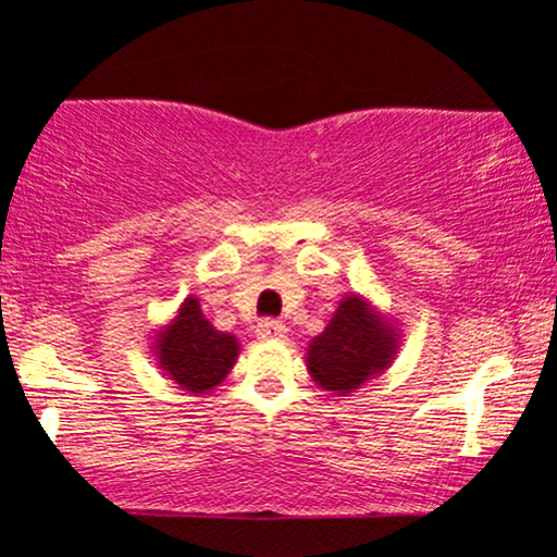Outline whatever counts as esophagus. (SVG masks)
<instances>
[{
    "label": "esophagus",
    "instance_id": "34e87169",
    "mask_svg": "<svg viewBox=\"0 0 557 557\" xmlns=\"http://www.w3.org/2000/svg\"><path fill=\"white\" fill-rule=\"evenodd\" d=\"M285 333H288V327L280 320H261L259 327H256V335H259L261 341H280L285 338Z\"/></svg>",
    "mask_w": 557,
    "mask_h": 557
}]
</instances>
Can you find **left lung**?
<instances>
[{
  "mask_svg": "<svg viewBox=\"0 0 557 557\" xmlns=\"http://www.w3.org/2000/svg\"><path fill=\"white\" fill-rule=\"evenodd\" d=\"M399 330L362 296H346L309 344L307 370L320 388L348 396L394 362Z\"/></svg>",
  "mask_w": 557,
  "mask_h": 557,
  "instance_id": "8db88e82",
  "label": "left lung"
}]
</instances>
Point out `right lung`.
Masks as SVG:
<instances>
[{
    "label": "right lung",
    "instance_id": "1",
    "mask_svg": "<svg viewBox=\"0 0 557 557\" xmlns=\"http://www.w3.org/2000/svg\"><path fill=\"white\" fill-rule=\"evenodd\" d=\"M152 348L163 375L189 394H209L216 388L240 354L235 335L213 327L195 296L185 298L174 320L158 330Z\"/></svg>",
    "mask_w": 557,
    "mask_h": 557
}]
</instances>
